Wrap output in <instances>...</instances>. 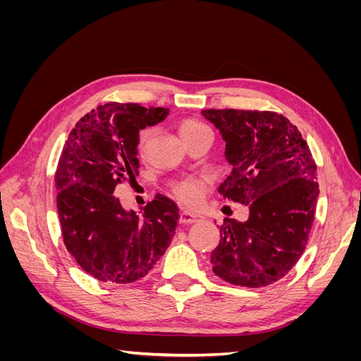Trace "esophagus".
<instances>
[{
  "instance_id": "34e87169",
  "label": "esophagus",
  "mask_w": 361,
  "mask_h": 361,
  "mask_svg": "<svg viewBox=\"0 0 361 361\" xmlns=\"http://www.w3.org/2000/svg\"><path fill=\"white\" fill-rule=\"evenodd\" d=\"M203 220V218L197 214H192V212H188V211H183L180 214V223L182 224H192V223H200Z\"/></svg>"
}]
</instances>
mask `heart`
Returning <instances> with one entry per match:
<instances>
[{"label": "heart", "instance_id": "1", "mask_svg": "<svg viewBox=\"0 0 361 361\" xmlns=\"http://www.w3.org/2000/svg\"><path fill=\"white\" fill-rule=\"evenodd\" d=\"M179 130H180L182 138L185 140V143H188V141L202 135H212L211 128L197 118L185 120V122L180 123ZM154 135H155V129L152 126H146L140 130L138 140H137V150L141 157H145L149 152ZM206 187H207V178L188 176L174 182L171 185V191L182 203L194 206L202 202Z\"/></svg>", "mask_w": 361, "mask_h": 361}]
</instances>
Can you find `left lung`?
Instances as JSON below:
<instances>
[{
    "label": "left lung",
    "instance_id": "obj_1",
    "mask_svg": "<svg viewBox=\"0 0 361 361\" xmlns=\"http://www.w3.org/2000/svg\"><path fill=\"white\" fill-rule=\"evenodd\" d=\"M226 141L231 176L224 199L248 206V220L224 218L212 271L235 286L262 288L285 277L309 241L319 185L298 128L274 111L203 110Z\"/></svg>",
    "mask_w": 361,
    "mask_h": 361
}]
</instances>
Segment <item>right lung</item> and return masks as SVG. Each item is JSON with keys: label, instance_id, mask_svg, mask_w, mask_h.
Listing matches in <instances>:
<instances>
[{"label": "right lung", "instance_id": "add662e5", "mask_svg": "<svg viewBox=\"0 0 361 361\" xmlns=\"http://www.w3.org/2000/svg\"><path fill=\"white\" fill-rule=\"evenodd\" d=\"M162 106L108 102L87 113L63 146L56 171L63 243L87 274L128 285L147 276L179 223L176 203L158 194L143 215L125 211L114 190L138 174V133L167 117Z\"/></svg>", "mask_w": 361, "mask_h": 361}]
</instances>
